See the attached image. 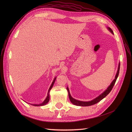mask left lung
Here are the masks:
<instances>
[{
  "label": "left lung",
  "mask_w": 132,
  "mask_h": 132,
  "mask_svg": "<svg viewBox=\"0 0 132 132\" xmlns=\"http://www.w3.org/2000/svg\"><path fill=\"white\" fill-rule=\"evenodd\" d=\"M108 29H109V30L111 32L112 34H113V31L110 28V27H108ZM119 70H120V63H119V65H118V71L117 72V74L116 75L115 77V79L113 80V81L111 82V84H110V85L108 87V88H107V89H106L105 90L104 92L102 94H101L100 95H99L98 97H97L96 98H95V99H94L92 101H88V102H84V101H78L75 100L74 98H73L71 96L70 91H69L68 88L67 87V91L68 93V96H69V98L70 100V101L71 102V103L72 104H73L74 105H75L77 106H90V105H93L97 103L98 102H99L100 101H101L102 100H103L104 98L105 97L110 93V92L111 91V90L112 89L119 75Z\"/></svg>",
  "instance_id": "left-lung-1"
}]
</instances>
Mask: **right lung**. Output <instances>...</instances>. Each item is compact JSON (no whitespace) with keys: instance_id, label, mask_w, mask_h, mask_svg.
I'll return each instance as SVG.
<instances>
[{"instance_id":"1","label":"right lung","mask_w":132,"mask_h":132,"mask_svg":"<svg viewBox=\"0 0 132 132\" xmlns=\"http://www.w3.org/2000/svg\"><path fill=\"white\" fill-rule=\"evenodd\" d=\"M55 79H56V78H54V79L53 81L52 82V84H51V86H50V87L49 89H48V93H47V97H46V98H45V100L44 101V102H43V103H42L41 104H31V105H34V106H43V105H46V104L48 102V101H49V100H50V95H49V92H50V90L51 89V88H52V87H53V85H54V82H55Z\"/></svg>"}]
</instances>
